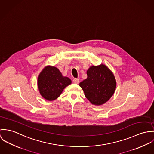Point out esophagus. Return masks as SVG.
Segmentation results:
<instances>
[{"label":"esophagus","mask_w":154,"mask_h":154,"mask_svg":"<svg viewBox=\"0 0 154 154\" xmlns=\"http://www.w3.org/2000/svg\"><path fill=\"white\" fill-rule=\"evenodd\" d=\"M72 82H73V83H74V84H79V82H80V80H79V79H74L72 80Z\"/></svg>","instance_id":"obj_1"}]
</instances>
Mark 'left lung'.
<instances>
[{"label":"left lung","instance_id":"8db88e82","mask_svg":"<svg viewBox=\"0 0 154 154\" xmlns=\"http://www.w3.org/2000/svg\"><path fill=\"white\" fill-rule=\"evenodd\" d=\"M87 79L80 83L85 97L92 104L100 106L113 95L116 81L112 71L106 65L91 66L87 71Z\"/></svg>","mask_w":154,"mask_h":154}]
</instances>
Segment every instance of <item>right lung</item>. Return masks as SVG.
<instances>
[{
	"mask_svg": "<svg viewBox=\"0 0 154 154\" xmlns=\"http://www.w3.org/2000/svg\"><path fill=\"white\" fill-rule=\"evenodd\" d=\"M71 84V79L64 77L59 69L47 66L41 71L38 77L37 85L41 96L47 100L57 99L64 89Z\"/></svg>",
	"mask_w": 154,
	"mask_h": 154,
	"instance_id": "1",
	"label": "right lung"
}]
</instances>
